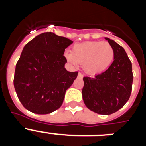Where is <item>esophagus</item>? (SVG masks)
<instances>
[{"label":"esophagus","mask_w":146,"mask_h":146,"mask_svg":"<svg viewBox=\"0 0 146 146\" xmlns=\"http://www.w3.org/2000/svg\"><path fill=\"white\" fill-rule=\"evenodd\" d=\"M82 77H83V75H82L81 73H79V74H78V77H80V78H82Z\"/></svg>","instance_id":"1"}]
</instances>
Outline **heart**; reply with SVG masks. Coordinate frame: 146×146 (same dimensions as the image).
I'll return each mask as SVG.
<instances>
[{"mask_svg":"<svg viewBox=\"0 0 146 146\" xmlns=\"http://www.w3.org/2000/svg\"><path fill=\"white\" fill-rule=\"evenodd\" d=\"M66 59L72 66L82 64L83 70L88 74H100L110 66L114 58V50L109 43L101 41H88L76 44L72 52L64 53Z\"/></svg>","mask_w":146,"mask_h":146,"instance_id":"1","label":"heart"}]
</instances>
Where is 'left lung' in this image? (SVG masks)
<instances>
[{
	"label": "left lung",
	"instance_id": "8db88e82",
	"mask_svg": "<svg viewBox=\"0 0 146 146\" xmlns=\"http://www.w3.org/2000/svg\"><path fill=\"white\" fill-rule=\"evenodd\" d=\"M114 50V60L105 72L95 77H84L82 95L86 106L101 115L119 110L128 101L133 81L132 66L123 47L104 37Z\"/></svg>",
	"mask_w": 146,
	"mask_h": 146
}]
</instances>
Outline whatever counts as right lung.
I'll list each match as a JSON object with an SVG mask.
<instances>
[{"label": "right lung", "mask_w": 146, "mask_h": 146, "mask_svg": "<svg viewBox=\"0 0 146 146\" xmlns=\"http://www.w3.org/2000/svg\"><path fill=\"white\" fill-rule=\"evenodd\" d=\"M72 40L44 32L25 45L15 68L14 86L24 108L48 114L61 106L66 90L78 72L66 69L64 56Z\"/></svg>", "instance_id": "add662e5"}]
</instances>
